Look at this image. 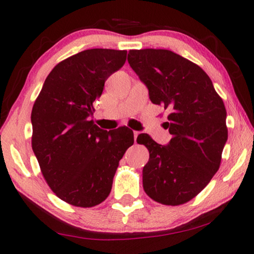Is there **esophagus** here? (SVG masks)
Segmentation results:
<instances>
[{"mask_svg": "<svg viewBox=\"0 0 254 254\" xmlns=\"http://www.w3.org/2000/svg\"><path fill=\"white\" fill-rule=\"evenodd\" d=\"M138 136V131H134V141L136 142V138Z\"/></svg>", "mask_w": 254, "mask_h": 254, "instance_id": "esophagus-1", "label": "esophagus"}]
</instances>
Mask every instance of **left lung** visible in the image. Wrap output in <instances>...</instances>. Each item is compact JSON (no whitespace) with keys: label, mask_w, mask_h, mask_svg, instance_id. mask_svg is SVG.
Segmentation results:
<instances>
[{"label":"left lung","mask_w":254,"mask_h":254,"mask_svg":"<svg viewBox=\"0 0 254 254\" xmlns=\"http://www.w3.org/2000/svg\"><path fill=\"white\" fill-rule=\"evenodd\" d=\"M128 64L149 90V98L170 114L172 138L158 144L148 134L137 143L149 150L144 192L162 204L178 206L196 196L217 172L228 140L227 111L199 65L169 50H131Z\"/></svg>","instance_id":"8db88e82"}]
</instances>
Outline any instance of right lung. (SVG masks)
I'll use <instances>...</instances> for the list:
<instances>
[{
	"instance_id": "right-lung-1",
	"label": "right lung",
	"mask_w": 254,
	"mask_h": 254,
	"mask_svg": "<svg viewBox=\"0 0 254 254\" xmlns=\"http://www.w3.org/2000/svg\"><path fill=\"white\" fill-rule=\"evenodd\" d=\"M127 51L92 48L53 68L34 102L32 149L45 180L64 202L89 208L112 189L133 130H104L90 120L105 81L126 62Z\"/></svg>"
}]
</instances>
